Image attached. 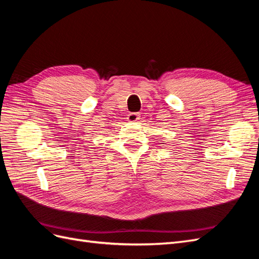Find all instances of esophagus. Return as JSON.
Segmentation results:
<instances>
[{
	"label": "esophagus",
	"mask_w": 259,
	"mask_h": 259,
	"mask_svg": "<svg viewBox=\"0 0 259 259\" xmlns=\"http://www.w3.org/2000/svg\"><path fill=\"white\" fill-rule=\"evenodd\" d=\"M127 120L130 122H136L139 120V114L136 113V112H132L127 115Z\"/></svg>",
	"instance_id": "esophagus-1"
}]
</instances>
